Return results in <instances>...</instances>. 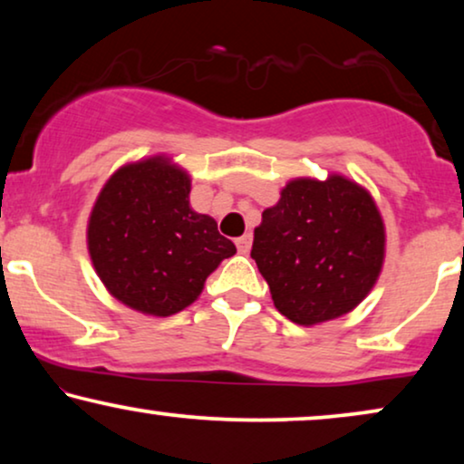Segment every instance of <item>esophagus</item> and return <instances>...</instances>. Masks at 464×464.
<instances>
[{
	"label": "esophagus",
	"mask_w": 464,
	"mask_h": 464,
	"mask_svg": "<svg viewBox=\"0 0 464 464\" xmlns=\"http://www.w3.org/2000/svg\"><path fill=\"white\" fill-rule=\"evenodd\" d=\"M251 245H253V237H251V234H243V237L237 238V246H238V251H240V253H245V256H246V253L251 251Z\"/></svg>",
	"instance_id": "1"
}]
</instances>
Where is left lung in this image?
<instances>
[{"instance_id":"8db88e82","label":"left lung","mask_w":464,"mask_h":464,"mask_svg":"<svg viewBox=\"0 0 464 464\" xmlns=\"http://www.w3.org/2000/svg\"><path fill=\"white\" fill-rule=\"evenodd\" d=\"M384 221L372 194L342 175L297 177L253 232L251 257L278 313L319 325L357 308L384 264Z\"/></svg>"}]
</instances>
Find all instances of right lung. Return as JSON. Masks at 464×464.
Returning <instances> with one entry per match:
<instances>
[{
  "label": "right lung",
  "instance_id": "right-lung-1",
  "mask_svg": "<svg viewBox=\"0 0 464 464\" xmlns=\"http://www.w3.org/2000/svg\"><path fill=\"white\" fill-rule=\"evenodd\" d=\"M192 179L167 156L120 167L88 218V253L118 302L170 316L202 294L207 276L237 253L218 221L189 207Z\"/></svg>",
  "mask_w": 464,
  "mask_h": 464
}]
</instances>
